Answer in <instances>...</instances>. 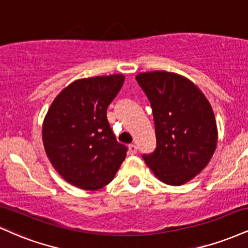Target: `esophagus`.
Listing matches in <instances>:
<instances>
[{"instance_id": "esophagus-1", "label": "esophagus", "mask_w": 248, "mask_h": 248, "mask_svg": "<svg viewBox=\"0 0 248 248\" xmlns=\"http://www.w3.org/2000/svg\"><path fill=\"white\" fill-rule=\"evenodd\" d=\"M128 150H129L130 155H135V154L138 153V147H136L135 144H129V146H128Z\"/></svg>"}]
</instances>
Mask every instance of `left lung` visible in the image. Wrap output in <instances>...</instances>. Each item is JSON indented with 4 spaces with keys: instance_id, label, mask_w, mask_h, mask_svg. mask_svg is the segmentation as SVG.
<instances>
[{
    "instance_id": "1",
    "label": "left lung",
    "mask_w": 248,
    "mask_h": 248,
    "mask_svg": "<svg viewBox=\"0 0 248 248\" xmlns=\"http://www.w3.org/2000/svg\"><path fill=\"white\" fill-rule=\"evenodd\" d=\"M153 108L156 149L143 154L154 175L169 186L186 183L207 166L218 140L217 124L202 91L177 73L135 77Z\"/></svg>"
}]
</instances>
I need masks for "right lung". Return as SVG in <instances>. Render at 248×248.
Masks as SVG:
<instances>
[{"mask_svg": "<svg viewBox=\"0 0 248 248\" xmlns=\"http://www.w3.org/2000/svg\"><path fill=\"white\" fill-rule=\"evenodd\" d=\"M124 76L79 79L57 95L43 124L45 153L57 172L84 190L101 189L114 178L127 147L116 141L107 107Z\"/></svg>", "mask_w": 248, "mask_h": 248, "instance_id": "add662e5", "label": "right lung"}]
</instances>
